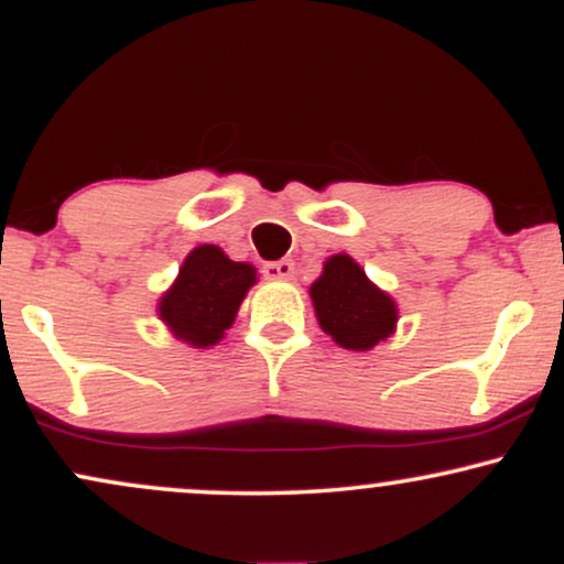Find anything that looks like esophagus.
I'll list each match as a JSON object with an SVG mask.
<instances>
[{"mask_svg": "<svg viewBox=\"0 0 564 564\" xmlns=\"http://www.w3.org/2000/svg\"><path fill=\"white\" fill-rule=\"evenodd\" d=\"M262 273L268 275L270 281H291V278H294V273H296V268H294V262H291V260H281V262L264 264Z\"/></svg>", "mask_w": 564, "mask_h": 564, "instance_id": "obj_1", "label": "esophagus"}]
</instances>
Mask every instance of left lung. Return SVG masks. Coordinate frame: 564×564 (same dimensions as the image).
I'll return each mask as SVG.
<instances>
[{"label":"left lung","instance_id":"left-lung-1","mask_svg":"<svg viewBox=\"0 0 564 564\" xmlns=\"http://www.w3.org/2000/svg\"><path fill=\"white\" fill-rule=\"evenodd\" d=\"M315 318L339 347L368 352L394 334L398 304L381 291L349 254L323 262V273L310 286Z\"/></svg>","mask_w":564,"mask_h":564}]
</instances>
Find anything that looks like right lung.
I'll return each instance as SVG.
<instances>
[{"instance_id":"right-lung-1","label":"right lung","mask_w":564,"mask_h":564,"mask_svg":"<svg viewBox=\"0 0 564 564\" xmlns=\"http://www.w3.org/2000/svg\"><path fill=\"white\" fill-rule=\"evenodd\" d=\"M254 283V264L232 262L219 246L200 243L185 257L174 283L161 294L156 315L174 339L196 349L215 347Z\"/></svg>"}]
</instances>
